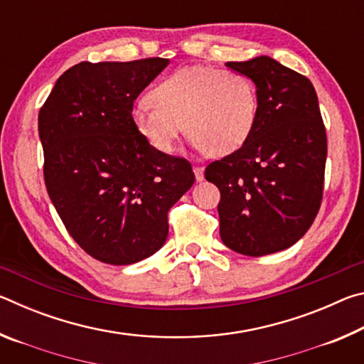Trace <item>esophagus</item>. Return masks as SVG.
Wrapping results in <instances>:
<instances>
[{"mask_svg":"<svg viewBox=\"0 0 364 364\" xmlns=\"http://www.w3.org/2000/svg\"><path fill=\"white\" fill-rule=\"evenodd\" d=\"M193 170H194V175H196L197 181L204 180V167H200V165H194Z\"/></svg>","mask_w":364,"mask_h":364,"instance_id":"1","label":"esophagus"}]
</instances>
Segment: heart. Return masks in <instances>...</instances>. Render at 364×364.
Returning <instances> with one entry per match:
<instances>
[{
  "mask_svg": "<svg viewBox=\"0 0 364 364\" xmlns=\"http://www.w3.org/2000/svg\"><path fill=\"white\" fill-rule=\"evenodd\" d=\"M132 110V123L154 149L170 154L184 133L210 157L239 149L254 132L258 97L242 73L193 65L171 73Z\"/></svg>",
  "mask_w": 364,
  "mask_h": 364,
  "instance_id": "heart-1",
  "label": "heart"
}]
</instances>
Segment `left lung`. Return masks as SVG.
<instances>
[{"mask_svg":"<svg viewBox=\"0 0 364 364\" xmlns=\"http://www.w3.org/2000/svg\"><path fill=\"white\" fill-rule=\"evenodd\" d=\"M257 86L249 139L205 168L220 189V236L237 254L262 257L291 247L315 221L323 200L328 138L306 77L260 56L226 63Z\"/></svg>","mask_w":364,"mask_h":364,"instance_id":"8db88e82","label":"left lung"}]
</instances>
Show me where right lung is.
Instances as JSON below:
<instances>
[{"label":"right lung","instance_id":"add662e5","mask_svg":"<svg viewBox=\"0 0 364 364\" xmlns=\"http://www.w3.org/2000/svg\"><path fill=\"white\" fill-rule=\"evenodd\" d=\"M168 63H80L40 109L49 199L73 241L102 263L156 254L168 210L196 180L186 159L156 151L132 123L134 100Z\"/></svg>","mask_w":364,"mask_h":364}]
</instances>
